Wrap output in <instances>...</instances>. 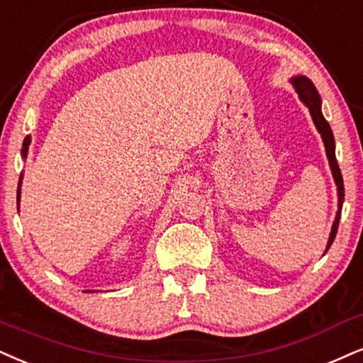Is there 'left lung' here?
Returning <instances> with one entry per match:
<instances>
[{
    "label": "left lung",
    "instance_id": "left-lung-1",
    "mask_svg": "<svg viewBox=\"0 0 363 363\" xmlns=\"http://www.w3.org/2000/svg\"><path fill=\"white\" fill-rule=\"evenodd\" d=\"M293 86L296 89V92L299 94V99L303 101V104L308 107L310 111L313 123H315L316 129H318L321 138H323L325 147H326V156H328L330 161V168H332L335 183H337V189H338V213L337 218H335L333 227H332V234H330L328 239V245H326V250L330 249V245L333 244L335 235H337L338 230V222H340V213H342V205H343V196H345V190H343V178H342V172H340V167L337 163V158H335V140H333V133L330 124L326 123V119L321 114V101L318 92H316L315 86L310 79L306 77H294L293 80Z\"/></svg>",
    "mask_w": 363,
    "mask_h": 363
}]
</instances>
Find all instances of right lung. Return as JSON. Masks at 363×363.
Instances as JSON below:
<instances>
[{
  "label": "right lung",
  "mask_w": 363,
  "mask_h": 363,
  "mask_svg": "<svg viewBox=\"0 0 363 363\" xmlns=\"http://www.w3.org/2000/svg\"><path fill=\"white\" fill-rule=\"evenodd\" d=\"M28 145H30V140H28V138H26L25 143H23L25 147H23V150H21V151H23V155L26 153V151H28ZM20 186H21V178H20V185H18V191H16V203H18V205H20V195H21Z\"/></svg>",
  "instance_id": "obj_1"
}]
</instances>
